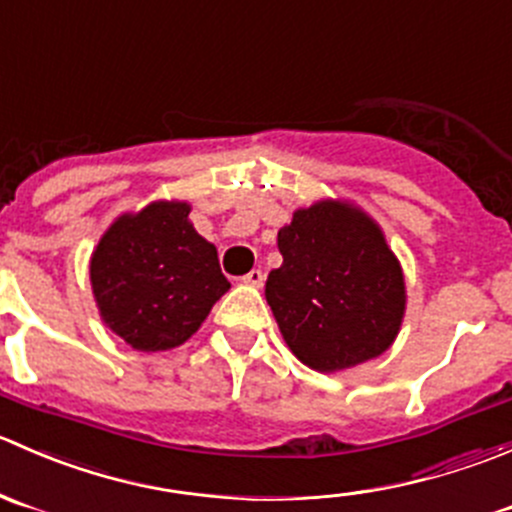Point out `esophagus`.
<instances>
[{"instance_id":"esophagus-1","label":"esophagus","mask_w":512,"mask_h":512,"mask_svg":"<svg viewBox=\"0 0 512 512\" xmlns=\"http://www.w3.org/2000/svg\"><path fill=\"white\" fill-rule=\"evenodd\" d=\"M263 281H266V273H263L261 268H254V271H249L244 278H241V283H246V286L251 288H261Z\"/></svg>"}]
</instances>
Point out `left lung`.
Returning a JSON list of instances; mask_svg holds the SVG:
<instances>
[{"mask_svg":"<svg viewBox=\"0 0 512 512\" xmlns=\"http://www.w3.org/2000/svg\"><path fill=\"white\" fill-rule=\"evenodd\" d=\"M283 263L268 273L266 301L303 366L338 373L378 358L406 316V276L371 214L346 199L293 211L278 231Z\"/></svg>","mask_w":512,"mask_h":512,"instance_id":"8db88e82","label":"left lung"}]
</instances>
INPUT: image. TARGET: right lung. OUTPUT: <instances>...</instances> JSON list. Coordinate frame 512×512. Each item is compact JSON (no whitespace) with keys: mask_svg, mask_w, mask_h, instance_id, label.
I'll return each instance as SVG.
<instances>
[{"mask_svg":"<svg viewBox=\"0 0 512 512\" xmlns=\"http://www.w3.org/2000/svg\"><path fill=\"white\" fill-rule=\"evenodd\" d=\"M189 214V201H151L116 216L91 251L89 281L101 321L134 351L186 343L231 288L216 246Z\"/></svg>","mask_w":512,"mask_h":512,"instance_id":"add662e5","label":"right lung"}]
</instances>
